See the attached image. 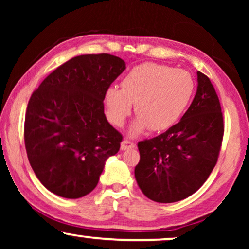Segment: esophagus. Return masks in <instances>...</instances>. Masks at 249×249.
Instances as JSON below:
<instances>
[{"instance_id":"1","label":"esophagus","mask_w":249,"mask_h":249,"mask_svg":"<svg viewBox=\"0 0 249 249\" xmlns=\"http://www.w3.org/2000/svg\"><path fill=\"white\" fill-rule=\"evenodd\" d=\"M135 146H136V144L134 142L127 141V139H124V141L121 142V149H122V151H125V149H129V148H135Z\"/></svg>"}]
</instances>
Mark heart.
I'll return each instance as SVG.
<instances>
[{
	"instance_id": "b5f03b06",
	"label": "heart",
	"mask_w": 249,
	"mask_h": 249,
	"mask_svg": "<svg viewBox=\"0 0 249 249\" xmlns=\"http://www.w3.org/2000/svg\"><path fill=\"white\" fill-rule=\"evenodd\" d=\"M194 90L195 81L187 71L158 63H142L125 74L121 89L111 86L105 91L107 119L122 127L135 104L138 119L131 128L132 134L146 128L165 130L181 117Z\"/></svg>"
}]
</instances>
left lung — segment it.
Returning <instances> with one entry per match:
<instances>
[{
  "label": "left lung",
  "mask_w": 249,
  "mask_h": 249,
  "mask_svg": "<svg viewBox=\"0 0 249 249\" xmlns=\"http://www.w3.org/2000/svg\"><path fill=\"white\" fill-rule=\"evenodd\" d=\"M197 80L196 95L181 120L137 145L136 180L154 202L173 203L193 195L219 159L224 134L221 104L210 78L197 71Z\"/></svg>",
  "instance_id": "8db88e82"
}]
</instances>
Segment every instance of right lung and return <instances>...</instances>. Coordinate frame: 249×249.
Wrapping results in <instances>:
<instances>
[{
	"label": "right lung",
	"mask_w": 249,
	"mask_h": 249,
	"mask_svg": "<svg viewBox=\"0 0 249 249\" xmlns=\"http://www.w3.org/2000/svg\"><path fill=\"white\" fill-rule=\"evenodd\" d=\"M124 69V61L111 54L74 56L30 96L23 127L27 156L39 181L55 195L89 194L105 161L120 149L124 137L107 122L103 101Z\"/></svg>",
	"instance_id": "right-lung-1"
}]
</instances>
